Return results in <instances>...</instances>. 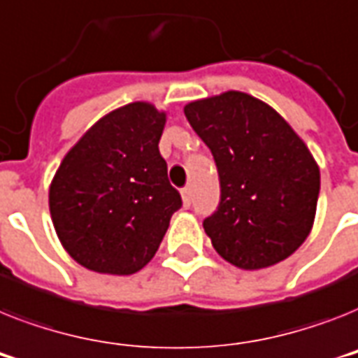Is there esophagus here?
Returning <instances> with one entry per match:
<instances>
[{
    "label": "esophagus",
    "mask_w": 358,
    "mask_h": 358,
    "mask_svg": "<svg viewBox=\"0 0 358 358\" xmlns=\"http://www.w3.org/2000/svg\"><path fill=\"white\" fill-rule=\"evenodd\" d=\"M180 193H182V202H184V208H189V206H191V187H184L182 189V191H180Z\"/></svg>",
    "instance_id": "34e87169"
}]
</instances>
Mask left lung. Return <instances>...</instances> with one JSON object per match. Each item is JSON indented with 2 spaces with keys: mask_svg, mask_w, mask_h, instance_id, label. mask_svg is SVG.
Returning <instances> with one entry per match:
<instances>
[{
  "mask_svg": "<svg viewBox=\"0 0 358 358\" xmlns=\"http://www.w3.org/2000/svg\"><path fill=\"white\" fill-rule=\"evenodd\" d=\"M213 154L220 202L204 229L217 254L243 270L272 266L309 237L320 169L303 139L272 106L229 90L184 106Z\"/></svg>",
  "mask_w": 358,
  "mask_h": 358,
  "instance_id": "1",
  "label": "left lung"
}]
</instances>
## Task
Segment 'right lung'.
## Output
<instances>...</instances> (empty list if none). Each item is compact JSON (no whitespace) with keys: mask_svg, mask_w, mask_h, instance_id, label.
I'll return each mask as SVG.
<instances>
[{"mask_svg":"<svg viewBox=\"0 0 358 358\" xmlns=\"http://www.w3.org/2000/svg\"><path fill=\"white\" fill-rule=\"evenodd\" d=\"M165 121L154 104H124L64 156L49 185V211L64 250L84 268L130 275L158 252L182 206L158 149Z\"/></svg>","mask_w":358,"mask_h":358,"instance_id":"right-lung-1","label":"right lung"}]
</instances>
